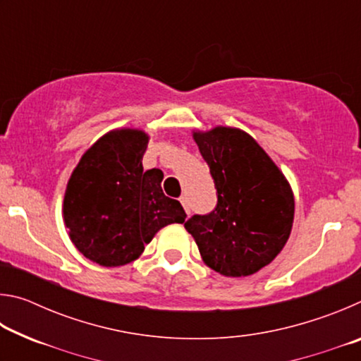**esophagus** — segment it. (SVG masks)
<instances>
[{
    "label": "esophagus",
    "instance_id": "1",
    "mask_svg": "<svg viewBox=\"0 0 361 361\" xmlns=\"http://www.w3.org/2000/svg\"><path fill=\"white\" fill-rule=\"evenodd\" d=\"M180 202H181V205H183V209H185V212L188 213V215H191V207H189V202H188V197H185V195H183V197H180Z\"/></svg>",
    "mask_w": 361,
    "mask_h": 361
}]
</instances>
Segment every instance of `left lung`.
I'll use <instances>...</instances> for the list:
<instances>
[{"instance_id":"1","label":"left lung","mask_w":361,"mask_h":361,"mask_svg":"<svg viewBox=\"0 0 361 361\" xmlns=\"http://www.w3.org/2000/svg\"><path fill=\"white\" fill-rule=\"evenodd\" d=\"M218 202L185 228L204 262L226 277H247L272 262L288 240L295 197L290 183L247 132L218 126L194 132Z\"/></svg>"}]
</instances>
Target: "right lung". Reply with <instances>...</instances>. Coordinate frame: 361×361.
<instances>
[{
    "mask_svg": "<svg viewBox=\"0 0 361 361\" xmlns=\"http://www.w3.org/2000/svg\"><path fill=\"white\" fill-rule=\"evenodd\" d=\"M148 140L137 129L105 133L84 152L66 185L63 221L70 239L100 266L135 261L159 229L185 223L181 204L162 192L164 173L143 170Z\"/></svg>",
    "mask_w": 361,
    "mask_h": 361,
    "instance_id": "obj_1",
    "label": "right lung"
}]
</instances>
